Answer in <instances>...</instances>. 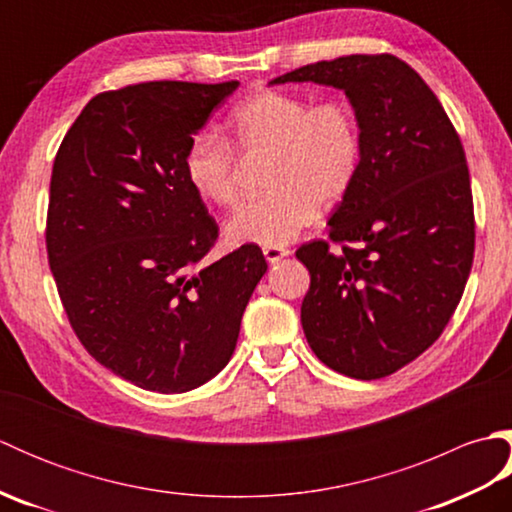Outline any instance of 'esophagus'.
<instances>
[{
  "instance_id": "34e87169",
  "label": "esophagus",
  "mask_w": 512,
  "mask_h": 512,
  "mask_svg": "<svg viewBox=\"0 0 512 512\" xmlns=\"http://www.w3.org/2000/svg\"><path fill=\"white\" fill-rule=\"evenodd\" d=\"M288 255H290V250L284 248V246H279V248H264V257H266L268 264H277V262H281V259L288 257Z\"/></svg>"
}]
</instances>
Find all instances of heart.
I'll return each instance as SVG.
<instances>
[{
  "label": "heart",
  "mask_w": 512,
  "mask_h": 512,
  "mask_svg": "<svg viewBox=\"0 0 512 512\" xmlns=\"http://www.w3.org/2000/svg\"><path fill=\"white\" fill-rule=\"evenodd\" d=\"M233 143L273 151L266 195L231 215L224 233L233 244L279 248L290 244L319 213L341 202L361 169V129L343 101L314 103L299 94L262 90L228 118ZM184 176L202 200L231 206L237 200V162L224 138L200 132L184 151Z\"/></svg>",
  "instance_id": "b5f03b06"
}]
</instances>
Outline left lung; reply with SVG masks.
<instances>
[{"instance_id": "8db88e82", "label": "left lung", "mask_w": 512, "mask_h": 512, "mask_svg": "<svg viewBox=\"0 0 512 512\" xmlns=\"http://www.w3.org/2000/svg\"><path fill=\"white\" fill-rule=\"evenodd\" d=\"M343 90L361 129V169L328 220V242L297 259L310 270L301 325L334 372L394 374L442 334L471 273L475 222L460 136L438 96L394 54L303 65L270 85Z\"/></svg>"}]
</instances>
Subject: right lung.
<instances>
[{
	"instance_id": "obj_1",
	"label": "right lung",
	"mask_w": 512,
	"mask_h": 512,
	"mask_svg": "<svg viewBox=\"0 0 512 512\" xmlns=\"http://www.w3.org/2000/svg\"><path fill=\"white\" fill-rule=\"evenodd\" d=\"M138 83L83 107L57 151L46 246L72 328L136 387L184 394L226 367L262 248L206 262L217 224L184 176L189 140L237 90Z\"/></svg>"
}]
</instances>
